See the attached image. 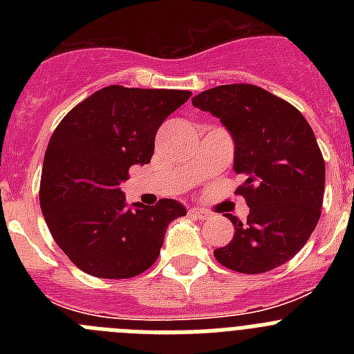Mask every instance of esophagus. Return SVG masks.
I'll return each mask as SVG.
<instances>
[{"instance_id":"esophagus-1","label":"esophagus","mask_w":354,"mask_h":354,"mask_svg":"<svg viewBox=\"0 0 354 354\" xmlns=\"http://www.w3.org/2000/svg\"><path fill=\"white\" fill-rule=\"evenodd\" d=\"M189 216H193L196 220H205V218H209V212L202 207H192L189 209Z\"/></svg>"}]
</instances>
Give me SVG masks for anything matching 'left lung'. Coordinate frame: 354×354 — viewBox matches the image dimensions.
<instances>
[{"label":"left lung","instance_id":"1","mask_svg":"<svg viewBox=\"0 0 354 354\" xmlns=\"http://www.w3.org/2000/svg\"><path fill=\"white\" fill-rule=\"evenodd\" d=\"M220 118L234 140V171L245 183L246 221L227 214L234 237L214 250L237 273L257 274L286 264L305 246L321 218L324 159L298 109L255 84H220L192 99Z\"/></svg>","mask_w":354,"mask_h":354}]
</instances>
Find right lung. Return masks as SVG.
<instances>
[{"label": "right lung", "mask_w": 354, "mask_h": 354, "mask_svg": "<svg viewBox=\"0 0 354 354\" xmlns=\"http://www.w3.org/2000/svg\"><path fill=\"white\" fill-rule=\"evenodd\" d=\"M187 90L111 84L72 108L44 156L40 207L56 245L84 273L131 278L154 264L168 225L186 207L171 198L127 205L120 183L147 165L165 118Z\"/></svg>", "instance_id": "right-lung-1"}]
</instances>
